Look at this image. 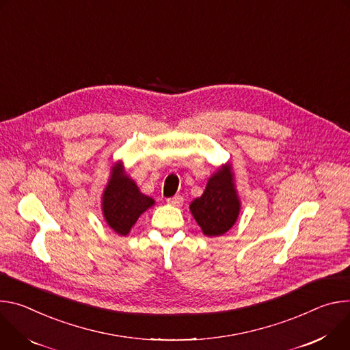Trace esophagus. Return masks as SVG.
<instances>
[{"mask_svg":"<svg viewBox=\"0 0 350 350\" xmlns=\"http://www.w3.org/2000/svg\"><path fill=\"white\" fill-rule=\"evenodd\" d=\"M167 203L170 204V206H175V207H180L182 204H183V198L180 196V195H176V196H174V198H171V199H168L167 200Z\"/></svg>","mask_w":350,"mask_h":350,"instance_id":"1","label":"esophagus"}]
</instances>
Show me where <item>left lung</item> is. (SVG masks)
Wrapping results in <instances>:
<instances>
[{
  "label": "left lung",
  "mask_w": 350,
  "mask_h": 350,
  "mask_svg": "<svg viewBox=\"0 0 350 350\" xmlns=\"http://www.w3.org/2000/svg\"><path fill=\"white\" fill-rule=\"evenodd\" d=\"M193 218L208 237H221L235 225L241 213V199L230 163L222 164L208 178L200 198L189 206Z\"/></svg>",
  "instance_id": "obj_1"
}]
</instances>
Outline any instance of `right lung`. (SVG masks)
<instances>
[{
    "label": "right lung",
    "mask_w": 350,
    "mask_h": 350,
    "mask_svg": "<svg viewBox=\"0 0 350 350\" xmlns=\"http://www.w3.org/2000/svg\"><path fill=\"white\" fill-rule=\"evenodd\" d=\"M154 204V199L142 193L126 174L124 163L116 161L111 167L108 183L101 195V210L107 225L115 234L126 237L139 217Z\"/></svg>",
    "instance_id": "add662e5"
}]
</instances>
